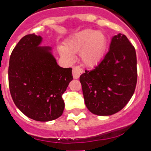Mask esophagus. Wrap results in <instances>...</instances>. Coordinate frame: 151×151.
<instances>
[{"label":"esophagus","instance_id":"esophagus-1","mask_svg":"<svg viewBox=\"0 0 151 151\" xmlns=\"http://www.w3.org/2000/svg\"><path fill=\"white\" fill-rule=\"evenodd\" d=\"M83 70H82V69H81L80 67H78V66H75V67L73 68V78L74 79H78L79 78L80 75L82 73Z\"/></svg>","mask_w":151,"mask_h":151}]
</instances>
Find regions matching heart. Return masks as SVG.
Segmentation results:
<instances>
[{
	"label": "heart",
	"mask_w": 151,
	"mask_h": 151,
	"mask_svg": "<svg viewBox=\"0 0 151 151\" xmlns=\"http://www.w3.org/2000/svg\"><path fill=\"white\" fill-rule=\"evenodd\" d=\"M107 45V36L103 32L86 29L68 39L65 41V47H58V51L62 57L70 62L74 58L73 54L80 53L83 65L93 67L103 59Z\"/></svg>",
	"instance_id": "obj_1"
}]
</instances>
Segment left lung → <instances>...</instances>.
I'll return each instance as SVG.
<instances>
[{
	"mask_svg": "<svg viewBox=\"0 0 151 151\" xmlns=\"http://www.w3.org/2000/svg\"><path fill=\"white\" fill-rule=\"evenodd\" d=\"M87 109L97 116H111L128 103L137 82L134 47L126 35L111 38L109 52L92 70L80 76Z\"/></svg>",
	"mask_w": 151,
	"mask_h": 151,
	"instance_id": "8db88e82",
	"label": "left lung"
}]
</instances>
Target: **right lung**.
Segmentation results:
<instances>
[{"label": "right lung", "mask_w": 151, "mask_h": 151, "mask_svg": "<svg viewBox=\"0 0 151 151\" xmlns=\"http://www.w3.org/2000/svg\"><path fill=\"white\" fill-rule=\"evenodd\" d=\"M42 38H22L10 56L9 84L15 104L30 119L47 122L62 116L63 94L73 80L72 69L58 65L52 47H40Z\"/></svg>", "instance_id": "add662e5"}]
</instances>
